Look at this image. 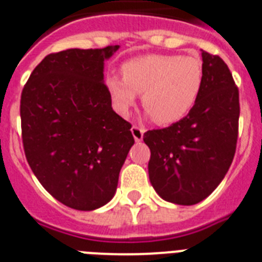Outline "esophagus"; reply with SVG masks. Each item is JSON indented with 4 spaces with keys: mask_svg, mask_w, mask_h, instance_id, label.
Masks as SVG:
<instances>
[{
    "mask_svg": "<svg viewBox=\"0 0 262 262\" xmlns=\"http://www.w3.org/2000/svg\"><path fill=\"white\" fill-rule=\"evenodd\" d=\"M132 135H133V137H135V140L137 142L142 141V137H144V129H141V127L138 126H132Z\"/></svg>",
    "mask_w": 262,
    "mask_h": 262,
    "instance_id": "obj_1",
    "label": "esophagus"
}]
</instances>
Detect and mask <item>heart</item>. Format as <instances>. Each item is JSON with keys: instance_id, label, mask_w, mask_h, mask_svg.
<instances>
[{"instance_id": "b5f03b06", "label": "heart", "mask_w": 262, "mask_h": 262, "mask_svg": "<svg viewBox=\"0 0 262 262\" xmlns=\"http://www.w3.org/2000/svg\"><path fill=\"white\" fill-rule=\"evenodd\" d=\"M122 78L106 80L116 111L127 116L142 94V105L156 124L170 125L185 117L204 83L201 61L180 54H149L125 62Z\"/></svg>"}]
</instances>
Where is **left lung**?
Masks as SVG:
<instances>
[{
  "label": "left lung",
  "instance_id": "left-lung-1",
  "mask_svg": "<svg viewBox=\"0 0 262 262\" xmlns=\"http://www.w3.org/2000/svg\"><path fill=\"white\" fill-rule=\"evenodd\" d=\"M204 83L188 116L144 135L150 149L149 180L162 200L194 205L220 185L236 153L238 89L229 68L201 53Z\"/></svg>",
  "mask_w": 262,
  "mask_h": 262
}]
</instances>
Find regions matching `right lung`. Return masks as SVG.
<instances>
[{"label": "right lung", "mask_w": 262, "mask_h": 262, "mask_svg": "<svg viewBox=\"0 0 262 262\" xmlns=\"http://www.w3.org/2000/svg\"><path fill=\"white\" fill-rule=\"evenodd\" d=\"M118 48L48 54L21 94L26 160L41 185L77 210L113 199L135 144L132 125L113 111L104 83V62Z\"/></svg>", "instance_id": "right-lung-1"}]
</instances>
